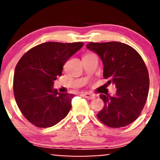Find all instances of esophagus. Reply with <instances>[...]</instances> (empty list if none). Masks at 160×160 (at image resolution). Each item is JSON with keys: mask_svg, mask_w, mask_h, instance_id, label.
Here are the masks:
<instances>
[{"mask_svg": "<svg viewBox=\"0 0 160 160\" xmlns=\"http://www.w3.org/2000/svg\"><path fill=\"white\" fill-rule=\"evenodd\" d=\"M83 96H84L86 98L88 99V100H93V99H94L96 97L95 95L88 93V92H85V93H83Z\"/></svg>", "mask_w": 160, "mask_h": 160, "instance_id": "obj_1", "label": "esophagus"}]
</instances>
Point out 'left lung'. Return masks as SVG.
Segmentation results:
<instances>
[{
	"label": "left lung",
	"instance_id": "1",
	"mask_svg": "<svg viewBox=\"0 0 160 160\" xmlns=\"http://www.w3.org/2000/svg\"><path fill=\"white\" fill-rule=\"evenodd\" d=\"M87 48L100 56L104 78L117 87L112 97L100 94L104 107L97 118L112 128L132 123L140 115L149 93V73L142 57L132 47L120 42H90Z\"/></svg>",
	"mask_w": 160,
	"mask_h": 160
}]
</instances>
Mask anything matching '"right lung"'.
Returning a JSON list of instances; mask_svg holds the SVG:
<instances>
[{
  "instance_id": "right-lung-1",
  "label": "right lung",
  "mask_w": 160,
  "mask_h": 160,
  "mask_svg": "<svg viewBox=\"0 0 160 160\" xmlns=\"http://www.w3.org/2000/svg\"><path fill=\"white\" fill-rule=\"evenodd\" d=\"M83 46V42H47L23 55L15 67L13 90L23 117L35 127H53L67 117L73 94L58 93L53 81L63 65Z\"/></svg>"
}]
</instances>
